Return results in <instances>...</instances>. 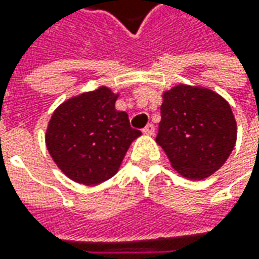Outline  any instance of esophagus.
Wrapping results in <instances>:
<instances>
[{"label":"esophagus","instance_id":"34e87169","mask_svg":"<svg viewBox=\"0 0 259 259\" xmlns=\"http://www.w3.org/2000/svg\"><path fill=\"white\" fill-rule=\"evenodd\" d=\"M143 133H144L145 135H153L154 134V125L148 124L147 126H145L144 130H143Z\"/></svg>","mask_w":259,"mask_h":259}]
</instances>
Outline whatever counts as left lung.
Listing matches in <instances>:
<instances>
[{"label": "left lung", "mask_w": 259, "mask_h": 259, "mask_svg": "<svg viewBox=\"0 0 259 259\" xmlns=\"http://www.w3.org/2000/svg\"><path fill=\"white\" fill-rule=\"evenodd\" d=\"M161 98L155 143L182 177H210L236 144L238 126L229 102L209 88L186 83L164 91Z\"/></svg>", "instance_id": "1"}]
</instances>
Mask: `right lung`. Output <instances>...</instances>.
Instances as JSON below:
<instances>
[{
  "instance_id": "right-lung-1",
  "label": "right lung",
  "mask_w": 259,
  "mask_h": 259,
  "mask_svg": "<svg viewBox=\"0 0 259 259\" xmlns=\"http://www.w3.org/2000/svg\"><path fill=\"white\" fill-rule=\"evenodd\" d=\"M119 94L108 86L72 96L59 105L46 130V147L70 180L94 186L118 173L131 143L141 131L128 114L116 111Z\"/></svg>"
}]
</instances>
